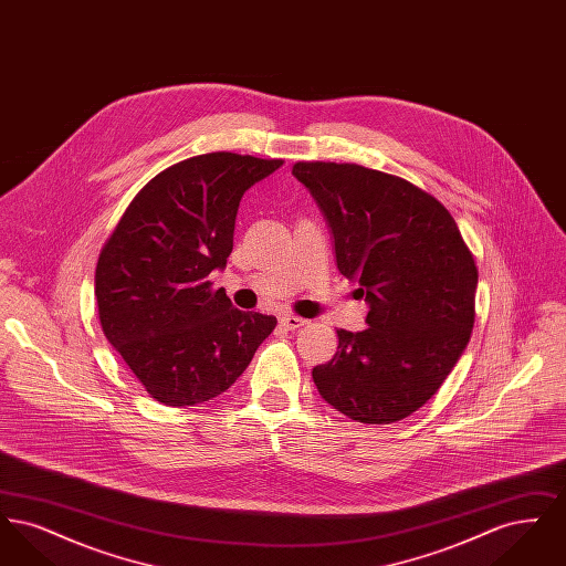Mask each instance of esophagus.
Listing matches in <instances>:
<instances>
[{
	"instance_id": "34e87169",
	"label": "esophagus",
	"mask_w": 566,
	"mask_h": 566,
	"mask_svg": "<svg viewBox=\"0 0 566 566\" xmlns=\"http://www.w3.org/2000/svg\"><path fill=\"white\" fill-rule=\"evenodd\" d=\"M280 324L286 328V331H296V328H301L303 324H307L305 318H298L295 314H282L280 316Z\"/></svg>"
}]
</instances>
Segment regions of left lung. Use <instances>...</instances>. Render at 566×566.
Instances as JSON below:
<instances>
[{"label": "left lung", "mask_w": 566, "mask_h": 566, "mask_svg": "<svg viewBox=\"0 0 566 566\" xmlns=\"http://www.w3.org/2000/svg\"><path fill=\"white\" fill-rule=\"evenodd\" d=\"M321 206L337 270L369 303L367 328H339L312 369L324 401L363 424H392L431 399L467 348L478 268L457 220L427 190L356 163L298 161Z\"/></svg>", "instance_id": "8db88e82"}]
</instances>
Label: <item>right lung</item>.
I'll list each match as a JSON object with an SVG mask.
<instances>
[{
  "instance_id": "1",
  "label": "right lung",
  "mask_w": 566,
  "mask_h": 566,
  "mask_svg": "<svg viewBox=\"0 0 566 566\" xmlns=\"http://www.w3.org/2000/svg\"><path fill=\"white\" fill-rule=\"evenodd\" d=\"M282 159L190 157L139 190L95 270L99 323L146 392L171 407L222 395L275 328L233 307L208 275L227 265L243 192Z\"/></svg>"
}]
</instances>
